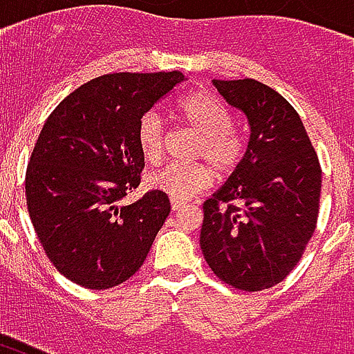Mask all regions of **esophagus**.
Here are the masks:
<instances>
[{
    "instance_id": "34e87169",
    "label": "esophagus",
    "mask_w": 354,
    "mask_h": 354,
    "mask_svg": "<svg viewBox=\"0 0 354 354\" xmlns=\"http://www.w3.org/2000/svg\"><path fill=\"white\" fill-rule=\"evenodd\" d=\"M170 205H172V210H182V208L187 207V205H185V203H182V201H172Z\"/></svg>"
}]
</instances>
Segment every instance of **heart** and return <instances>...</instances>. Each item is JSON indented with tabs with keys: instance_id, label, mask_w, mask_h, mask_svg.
I'll return each instance as SVG.
<instances>
[{
	"instance_id": "b5f03b06",
	"label": "heart",
	"mask_w": 354,
	"mask_h": 354,
	"mask_svg": "<svg viewBox=\"0 0 354 354\" xmlns=\"http://www.w3.org/2000/svg\"><path fill=\"white\" fill-rule=\"evenodd\" d=\"M178 115L197 132L201 142L195 155L207 159L216 172L231 174L243 159V142L231 132V115L222 102L207 93H189L178 102ZM136 140L144 159L157 162L165 151L161 117L147 111L136 124ZM212 184V169L205 162L167 165L147 178V185L172 201H187Z\"/></svg>"
}]
</instances>
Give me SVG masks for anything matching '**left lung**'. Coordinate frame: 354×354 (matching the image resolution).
<instances>
[{
	"label": "left lung",
	"instance_id": "8db88e82",
	"mask_svg": "<svg viewBox=\"0 0 354 354\" xmlns=\"http://www.w3.org/2000/svg\"><path fill=\"white\" fill-rule=\"evenodd\" d=\"M212 85L245 117L248 146L227 182L203 205L201 250L233 288H271L296 267L317 227L320 172L296 109L256 80Z\"/></svg>",
	"mask_w": 354,
	"mask_h": 354
}]
</instances>
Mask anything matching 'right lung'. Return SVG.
<instances>
[{"instance_id":"1","label":"right lung","mask_w":354,"mask_h":354,"mask_svg":"<svg viewBox=\"0 0 354 354\" xmlns=\"http://www.w3.org/2000/svg\"><path fill=\"white\" fill-rule=\"evenodd\" d=\"M182 81V72L100 75L43 124L26 170L28 212L47 258L83 288L131 279L170 214L155 189L132 205L117 201L140 185V117Z\"/></svg>"}]
</instances>
